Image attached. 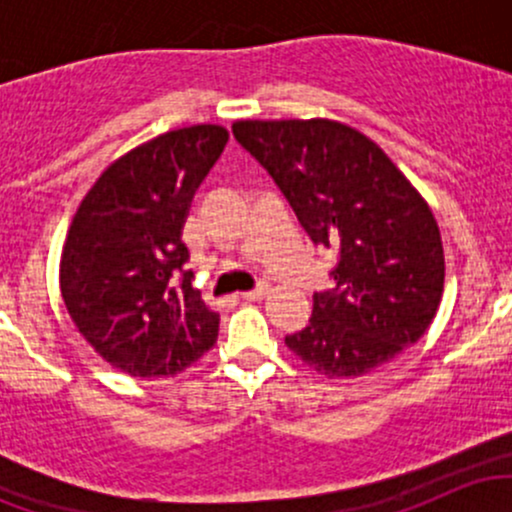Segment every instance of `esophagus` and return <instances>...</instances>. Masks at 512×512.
<instances>
[{
	"label": "esophagus",
	"instance_id": "obj_1",
	"mask_svg": "<svg viewBox=\"0 0 512 512\" xmlns=\"http://www.w3.org/2000/svg\"><path fill=\"white\" fill-rule=\"evenodd\" d=\"M267 293H269V284H260L255 291L240 293V298H243V301H262V298L267 296Z\"/></svg>",
	"mask_w": 512,
	"mask_h": 512
}]
</instances>
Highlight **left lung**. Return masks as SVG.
Returning a JSON list of instances; mask_svg holds the SVG:
<instances>
[{"label":"left lung","mask_w":512,"mask_h":512,"mask_svg":"<svg viewBox=\"0 0 512 512\" xmlns=\"http://www.w3.org/2000/svg\"><path fill=\"white\" fill-rule=\"evenodd\" d=\"M233 137L267 168L315 245L339 252L337 289L313 296L286 346L344 380L419 342L438 313L445 255L436 216L373 139L344 122L238 120Z\"/></svg>","instance_id":"1"}]
</instances>
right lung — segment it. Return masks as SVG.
I'll return each instance as SVG.
<instances>
[{
	"mask_svg": "<svg viewBox=\"0 0 512 512\" xmlns=\"http://www.w3.org/2000/svg\"><path fill=\"white\" fill-rule=\"evenodd\" d=\"M226 142V127L192 125L134 146L93 182L64 238L67 313L93 351L132 378L178 375L219 337V313L185 272L182 226Z\"/></svg>",
	"mask_w": 512,
	"mask_h": 512,
	"instance_id": "right-lung-1",
	"label": "right lung"
}]
</instances>
